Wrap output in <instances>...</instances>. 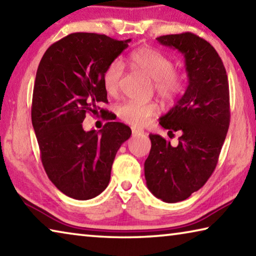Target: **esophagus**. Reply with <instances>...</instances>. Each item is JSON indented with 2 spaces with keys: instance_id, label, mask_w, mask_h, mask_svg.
I'll return each instance as SVG.
<instances>
[{
  "instance_id": "1",
  "label": "esophagus",
  "mask_w": 256,
  "mask_h": 256,
  "mask_svg": "<svg viewBox=\"0 0 256 256\" xmlns=\"http://www.w3.org/2000/svg\"><path fill=\"white\" fill-rule=\"evenodd\" d=\"M142 134H144V130L138 128H132V136H142Z\"/></svg>"
}]
</instances>
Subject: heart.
I'll use <instances>...</instances> for the list:
<instances>
[{
    "label": "heart",
    "mask_w": 256,
    "mask_h": 256,
    "mask_svg": "<svg viewBox=\"0 0 256 256\" xmlns=\"http://www.w3.org/2000/svg\"><path fill=\"white\" fill-rule=\"evenodd\" d=\"M130 64L154 80V92L164 100L172 102L183 92L185 86L183 73L174 70L172 60L159 50L151 47H140L130 55ZM122 74L123 66L118 60L106 68L102 74V84L108 94L114 96L118 92ZM158 112L159 107L154 102L128 100L118 107L120 118L133 126H144Z\"/></svg>",
    "instance_id": "obj_1"
}]
</instances>
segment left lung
Wrapping results in <instances>:
<instances>
[{"label":"left lung","instance_id":"1","mask_svg":"<svg viewBox=\"0 0 256 256\" xmlns=\"http://www.w3.org/2000/svg\"><path fill=\"white\" fill-rule=\"evenodd\" d=\"M157 40L184 55L188 86L159 120L172 136L180 133L178 144L150 134L144 176L156 198L175 203L200 190L214 170L230 122L229 86L222 58L203 38L183 32Z\"/></svg>","mask_w":256,"mask_h":256}]
</instances>
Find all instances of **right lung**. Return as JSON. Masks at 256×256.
<instances>
[{"label":"right lung","mask_w":256,"mask_h":256,"mask_svg":"<svg viewBox=\"0 0 256 256\" xmlns=\"http://www.w3.org/2000/svg\"><path fill=\"white\" fill-rule=\"evenodd\" d=\"M130 42L70 34L50 45L38 66L32 122L42 162L52 183L76 200H89L107 188L116 152L131 136V128L120 122L98 132L82 128L86 112H106L98 106L108 102L102 74Z\"/></svg>","instance_id":"1"}]
</instances>
